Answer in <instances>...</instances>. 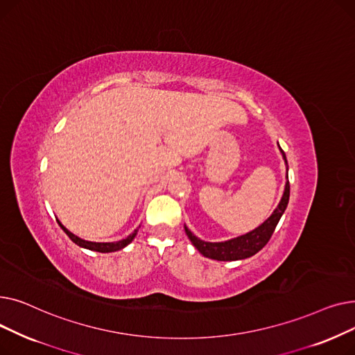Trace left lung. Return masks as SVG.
I'll list each match as a JSON object with an SVG mask.
<instances>
[{"instance_id": "obj_1", "label": "left lung", "mask_w": 355, "mask_h": 355, "mask_svg": "<svg viewBox=\"0 0 355 355\" xmlns=\"http://www.w3.org/2000/svg\"><path fill=\"white\" fill-rule=\"evenodd\" d=\"M281 148V146H279ZM281 153L286 161V155L284 153V149L281 148ZM288 165V162H286ZM288 178V175H286ZM289 193H291V185L289 181H286L285 185V193L282 196L281 202L276 207V210L272 213V216L260 225L257 229H254L253 232L240 236L227 241H221V243H209V241H202L200 239H197L187 227L184 226L185 234L189 236V239L191 240V243L196 246V249L209 259H214V260H240V259H246L250 257L253 254H256L260 249H263L266 246L268 241L270 240L279 220H281L282 214L286 210L288 201H289Z\"/></svg>"}]
</instances>
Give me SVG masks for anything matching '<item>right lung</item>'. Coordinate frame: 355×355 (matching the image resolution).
I'll return each instance as SVG.
<instances>
[{"mask_svg":"<svg viewBox=\"0 0 355 355\" xmlns=\"http://www.w3.org/2000/svg\"><path fill=\"white\" fill-rule=\"evenodd\" d=\"M60 225V223H59ZM60 227L63 229V232L70 237V240L73 241V243H76L78 246L80 248H85V249H89V250H95V252H101V253H109V252H116V250H121L123 249L126 245H129L130 241H132V239L137 236V232L135 230L132 234H129L126 239H122L119 241H115V243H95V241H86V240H82L79 239L78 236L71 234L67 229H64L62 225Z\"/></svg>","mask_w":355,"mask_h":355,"instance_id":"obj_1","label":"right lung"}]
</instances>
